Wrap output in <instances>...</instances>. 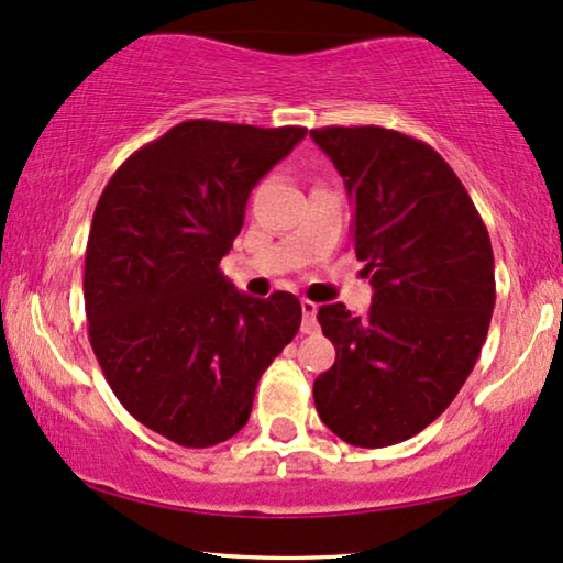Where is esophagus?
Here are the masks:
<instances>
[{
  "instance_id": "obj_1",
  "label": "esophagus",
  "mask_w": 563,
  "mask_h": 563,
  "mask_svg": "<svg viewBox=\"0 0 563 563\" xmlns=\"http://www.w3.org/2000/svg\"><path fill=\"white\" fill-rule=\"evenodd\" d=\"M302 333H314L318 330V302L312 299H302Z\"/></svg>"
}]
</instances>
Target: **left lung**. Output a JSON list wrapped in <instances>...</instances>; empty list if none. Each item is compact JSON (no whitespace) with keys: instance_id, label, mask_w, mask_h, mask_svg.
Here are the masks:
<instances>
[{"instance_id":"8db88e82","label":"left lung","mask_w":563,"mask_h":563,"mask_svg":"<svg viewBox=\"0 0 563 563\" xmlns=\"http://www.w3.org/2000/svg\"><path fill=\"white\" fill-rule=\"evenodd\" d=\"M353 199V245L372 276L366 314L322 305L335 364L314 379L320 420L358 449L402 443L453 402L495 310V256L453 168L397 130L318 128Z\"/></svg>"}]
</instances>
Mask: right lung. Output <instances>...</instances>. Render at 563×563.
Wrapping results in <instances>:
<instances>
[{"label":"right lung","mask_w":563,"mask_h":563,"mask_svg":"<svg viewBox=\"0 0 563 563\" xmlns=\"http://www.w3.org/2000/svg\"><path fill=\"white\" fill-rule=\"evenodd\" d=\"M307 128L187 120L137 148L99 197L84 261L91 351L145 428L210 449L249 422L299 299L245 297L220 272L251 189Z\"/></svg>","instance_id":"obj_1"}]
</instances>
